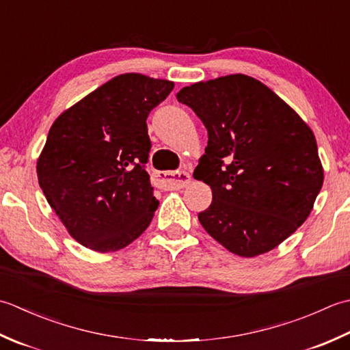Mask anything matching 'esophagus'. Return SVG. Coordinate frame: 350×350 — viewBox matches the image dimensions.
I'll use <instances>...</instances> for the list:
<instances>
[{"label": "esophagus", "mask_w": 350, "mask_h": 350, "mask_svg": "<svg viewBox=\"0 0 350 350\" xmlns=\"http://www.w3.org/2000/svg\"><path fill=\"white\" fill-rule=\"evenodd\" d=\"M157 178L166 187L183 189L190 183V174L185 170H166V172H157Z\"/></svg>", "instance_id": "esophagus-1"}]
</instances>
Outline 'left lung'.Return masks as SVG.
<instances>
[{
    "instance_id": "left-lung-1",
    "label": "left lung",
    "mask_w": 350,
    "mask_h": 350,
    "mask_svg": "<svg viewBox=\"0 0 350 350\" xmlns=\"http://www.w3.org/2000/svg\"><path fill=\"white\" fill-rule=\"evenodd\" d=\"M208 133L193 176L213 201L198 215L213 239L240 256L272 251L310 216L323 185L316 137L267 85L243 74L176 94Z\"/></svg>"
}]
</instances>
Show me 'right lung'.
<instances>
[{"instance_id":"right-lung-1","label":"right lung","mask_w":350,"mask_h":350,"mask_svg":"<svg viewBox=\"0 0 350 350\" xmlns=\"http://www.w3.org/2000/svg\"><path fill=\"white\" fill-rule=\"evenodd\" d=\"M174 83L122 74L63 111L38 160L48 204L68 232L96 252L134 241L159 206L145 169L146 118Z\"/></svg>"}]
</instances>
